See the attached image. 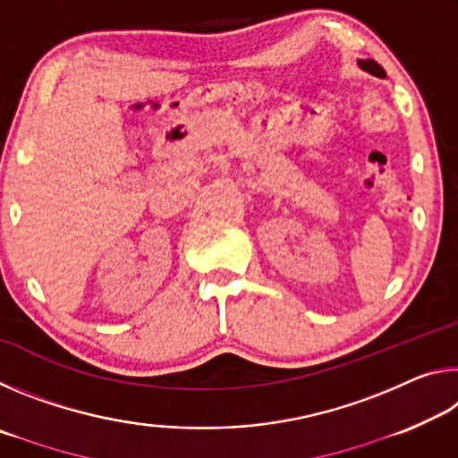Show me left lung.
<instances>
[{
    "instance_id": "8db88e82",
    "label": "left lung",
    "mask_w": 458,
    "mask_h": 458,
    "mask_svg": "<svg viewBox=\"0 0 458 458\" xmlns=\"http://www.w3.org/2000/svg\"><path fill=\"white\" fill-rule=\"evenodd\" d=\"M368 66H371V68H376V71L382 74V66H377L376 62H371V60H360V68H363V71H368Z\"/></svg>"
}]
</instances>
